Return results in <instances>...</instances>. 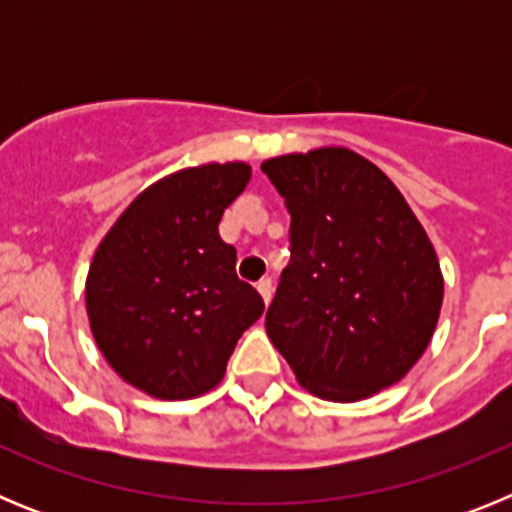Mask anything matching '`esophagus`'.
Masks as SVG:
<instances>
[{"label":"esophagus","mask_w":512,"mask_h":512,"mask_svg":"<svg viewBox=\"0 0 512 512\" xmlns=\"http://www.w3.org/2000/svg\"><path fill=\"white\" fill-rule=\"evenodd\" d=\"M256 289H259V295L264 297V302L266 305H269L271 302V297H274V284H271V279L266 277V279H261L259 284H256Z\"/></svg>","instance_id":"obj_1"}]
</instances>
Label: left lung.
<instances>
[{"label":"left lung","instance_id":"obj_1","mask_svg":"<svg viewBox=\"0 0 512 512\" xmlns=\"http://www.w3.org/2000/svg\"><path fill=\"white\" fill-rule=\"evenodd\" d=\"M292 215V259L266 333L300 387L359 402L400 382L425 354L443 271L408 200L351 148L323 146L261 164Z\"/></svg>","mask_w":512,"mask_h":512}]
</instances>
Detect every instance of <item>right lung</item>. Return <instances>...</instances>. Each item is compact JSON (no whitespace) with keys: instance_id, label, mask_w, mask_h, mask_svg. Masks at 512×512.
Wrapping results in <instances>:
<instances>
[{"instance_id":"obj_1","label":"right lung","mask_w":512,"mask_h":512,"mask_svg":"<svg viewBox=\"0 0 512 512\" xmlns=\"http://www.w3.org/2000/svg\"><path fill=\"white\" fill-rule=\"evenodd\" d=\"M251 182L243 161L179 169L146 187L99 241L89 264V328L122 382L156 400L215 390L238 338L264 312L235 277L217 225Z\"/></svg>"}]
</instances>
